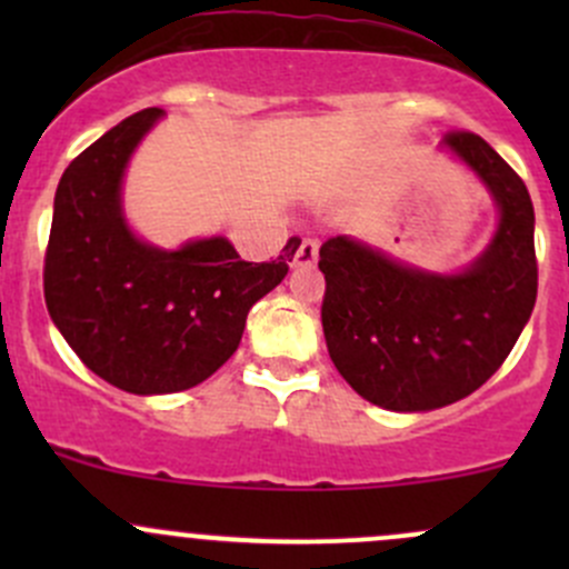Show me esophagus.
<instances>
[{
	"instance_id": "obj_1",
	"label": "esophagus",
	"mask_w": 569,
	"mask_h": 569,
	"mask_svg": "<svg viewBox=\"0 0 569 569\" xmlns=\"http://www.w3.org/2000/svg\"><path fill=\"white\" fill-rule=\"evenodd\" d=\"M319 256V242L317 239H302V244L295 252V267H313Z\"/></svg>"
}]
</instances>
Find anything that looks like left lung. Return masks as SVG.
Here are the masks:
<instances>
[{
  "instance_id": "8db88e82",
  "label": "left lung",
  "mask_w": 569,
  "mask_h": 569,
  "mask_svg": "<svg viewBox=\"0 0 569 569\" xmlns=\"http://www.w3.org/2000/svg\"><path fill=\"white\" fill-rule=\"evenodd\" d=\"M443 146L479 173L501 209L496 239L468 272H418L347 237L319 248L330 360L363 399L396 412L435 410L485 386L537 302L523 178L473 131H449Z\"/></svg>"
}]
</instances>
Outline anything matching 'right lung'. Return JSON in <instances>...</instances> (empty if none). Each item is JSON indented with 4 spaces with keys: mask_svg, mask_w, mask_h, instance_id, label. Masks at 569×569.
<instances>
[{
    "mask_svg": "<svg viewBox=\"0 0 569 569\" xmlns=\"http://www.w3.org/2000/svg\"><path fill=\"white\" fill-rule=\"evenodd\" d=\"M162 114L120 120L66 168L43 258L49 317L84 366L120 391L176 393L209 380L242 341L250 308L289 272L300 242L274 261H242L228 239L157 250L120 214V176Z\"/></svg>",
    "mask_w": 569,
    "mask_h": 569,
    "instance_id": "add662e5",
    "label": "right lung"
}]
</instances>
